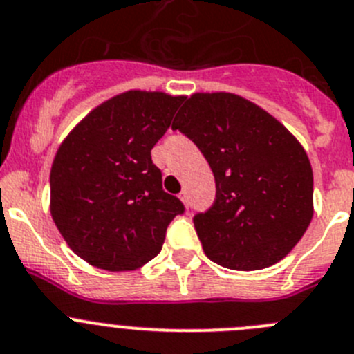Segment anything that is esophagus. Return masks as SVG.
<instances>
[{
    "instance_id": "1",
    "label": "esophagus",
    "mask_w": 354,
    "mask_h": 354,
    "mask_svg": "<svg viewBox=\"0 0 354 354\" xmlns=\"http://www.w3.org/2000/svg\"><path fill=\"white\" fill-rule=\"evenodd\" d=\"M180 199L183 201L185 206H188V204H190V201H188V192H187V190H183V192L180 194Z\"/></svg>"
}]
</instances>
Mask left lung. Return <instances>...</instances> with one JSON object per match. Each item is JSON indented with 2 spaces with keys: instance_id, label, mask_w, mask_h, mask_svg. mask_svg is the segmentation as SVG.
<instances>
[{
  "instance_id": "8db88e82",
  "label": "left lung",
  "mask_w": 354,
  "mask_h": 354,
  "mask_svg": "<svg viewBox=\"0 0 354 354\" xmlns=\"http://www.w3.org/2000/svg\"><path fill=\"white\" fill-rule=\"evenodd\" d=\"M209 164L216 196L194 216L218 266L259 270L285 259L313 218V169L299 141L236 94H194L173 122Z\"/></svg>"
}]
</instances>
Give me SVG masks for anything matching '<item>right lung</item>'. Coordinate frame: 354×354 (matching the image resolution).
<instances>
[{
	"mask_svg": "<svg viewBox=\"0 0 354 354\" xmlns=\"http://www.w3.org/2000/svg\"><path fill=\"white\" fill-rule=\"evenodd\" d=\"M183 97L131 91L87 115L64 140L50 171V209L73 252L91 266L132 270L160 253L173 218L151 148Z\"/></svg>",
	"mask_w": 354,
	"mask_h": 354,
	"instance_id": "1",
	"label": "right lung"
}]
</instances>
